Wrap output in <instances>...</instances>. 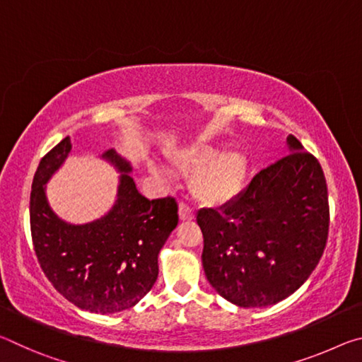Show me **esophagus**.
<instances>
[{
  "instance_id": "esophagus-1",
  "label": "esophagus",
  "mask_w": 362,
  "mask_h": 362,
  "mask_svg": "<svg viewBox=\"0 0 362 362\" xmlns=\"http://www.w3.org/2000/svg\"><path fill=\"white\" fill-rule=\"evenodd\" d=\"M179 217H180V220H193L194 218V214H193V211L189 209L187 204L180 203L179 204Z\"/></svg>"
}]
</instances>
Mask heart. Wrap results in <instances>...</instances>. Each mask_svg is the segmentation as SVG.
<instances>
[{
  "label": "heart",
  "mask_w": 362,
  "mask_h": 362,
  "mask_svg": "<svg viewBox=\"0 0 362 362\" xmlns=\"http://www.w3.org/2000/svg\"><path fill=\"white\" fill-rule=\"evenodd\" d=\"M175 168L193 174L189 192L199 204L218 207L228 204L241 193L246 183L249 161L240 150L218 153V146L198 142L182 148L173 156Z\"/></svg>",
  "instance_id": "heart-1"
}]
</instances>
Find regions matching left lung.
Listing matches in <instances>:
<instances>
[{
  "label": "left lung",
  "mask_w": 362,
  "mask_h": 362,
  "mask_svg": "<svg viewBox=\"0 0 362 362\" xmlns=\"http://www.w3.org/2000/svg\"><path fill=\"white\" fill-rule=\"evenodd\" d=\"M209 284L243 308L289 297L313 273L329 231L327 185L317 159L287 137V155L262 169L220 209L196 216Z\"/></svg>",
  "instance_id": "1"
}]
</instances>
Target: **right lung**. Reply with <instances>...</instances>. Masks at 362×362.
<instances>
[{
	"instance_id": "1",
	"label": "right lung",
	"mask_w": 362,
	"mask_h": 362,
	"mask_svg": "<svg viewBox=\"0 0 362 362\" xmlns=\"http://www.w3.org/2000/svg\"><path fill=\"white\" fill-rule=\"evenodd\" d=\"M71 151L65 137L41 159L30 194V228L36 257L52 286L78 308L113 315L132 308L158 278V255L179 223L174 198L146 199L132 166L115 148L102 159L118 170L115 204L89 223H69L49 206L46 183Z\"/></svg>"
}]
</instances>
